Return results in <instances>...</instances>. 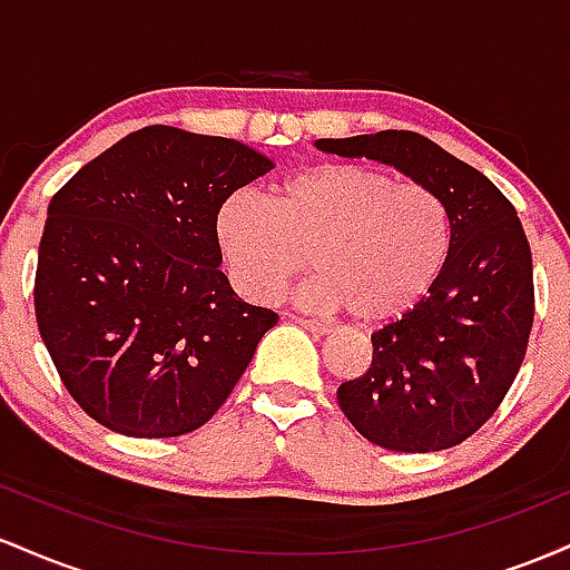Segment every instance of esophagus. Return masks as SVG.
<instances>
[{
	"instance_id": "34e87169",
	"label": "esophagus",
	"mask_w": 570,
	"mask_h": 570,
	"mask_svg": "<svg viewBox=\"0 0 570 570\" xmlns=\"http://www.w3.org/2000/svg\"><path fill=\"white\" fill-rule=\"evenodd\" d=\"M299 326H305L307 332H313V335H330V326H324L322 322H316V318H294Z\"/></svg>"
}]
</instances>
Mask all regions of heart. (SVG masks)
Instances as JSON below:
<instances>
[{"instance_id":"heart-1","label":"heart","mask_w":570,"mask_h":570,"mask_svg":"<svg viewBox=\"0 0 570 570\" xmlns=\"http://www.w3.org/2000/svg\"><path fill=\"white\" fill-rule=\"evenodd\" d=\"M230 276L254 303L278 297L311 263L299 303L389 322L421 303L450 252L442 200L362 163H322L278 187L276 203L233 193L217 214Z\"/></svg>"}]
</instances>
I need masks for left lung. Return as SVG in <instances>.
I'll list each match as a JSON object with an SVG mask.
<instances>
[{
	"label": "left lung",
	"mask_w": 570,
	"mask_h": 570,
	"mask_svg": "<svg viewBox=\"0 0 570 570\" xmlns=\"http://www.w3.org/2000/svg\"><path fill=\"white\" fill-rule=\"evenodd\" d=\"M322 153L370 158L431 189L450 252L431 292L372 332V364L337 389L353 429L385 450L461 444L499 410L533 326V259L512 203L485 174L412 130L318 139Z\"/></svg>",
	"instance_id": "8db88e82"
}]
</instances>
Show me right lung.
Wrapping results in <instances>:
<instances>
[{"label": "right lung", "mask_w": 570, "mask_h": 570, "mask_svg": "<svg viewBox=\"0 0 570 570\" xmlns=\"http://www.w3.org/2000/svg\"><path fill=\"white\" fill-rule=\"evenodd\" d=\"M273 160L171 126L128 134L53 195L39 240V335L101 426L163 440L200 429L278 316L219 271L217 214Z\"/></svg>", "instance_id": "obj_1"}]
</instances>
